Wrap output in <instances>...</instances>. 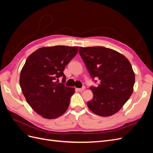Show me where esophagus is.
Returning <instances> with one entry per match:
<instances>
[{
  "mask_svg": "<svg viewBox=\"0 0 153 153\" xmlns=\"http://www.w3.org/2000/svg\"><path fill=\"white\" fill-rule=\"evenodd\" d=\"M84 89H85V87H82V88H78V89H77V90H78V91H80V92L83 91Z\"/></svg>",
  "mask_w": 153,
  "mask_h": 153,
  "instance_id": "34e87169",
  "label": "esophagus"
}]
</instances>
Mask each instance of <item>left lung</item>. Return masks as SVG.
I'll use <instances>...</instances> for the list:
<instances>
[{"label":"left lung","instance_id":"1","mask_svg":"<svg viewBox=\"0 0 153 153\" xmlns=\"http://www.w3.org/2000/svg\"><path fill=\"white\" fill-rule=\"evenodd\" d=\"M79 53L91 77L100 80L98 87H90L94 97L87 106L100 116L117 113L133 91L135 77L130 62L117 51L103 47H80Z\"/></svg>","mask_w":153,"mask_h":153}]
</instances>
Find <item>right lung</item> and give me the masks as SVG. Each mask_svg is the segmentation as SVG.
Segmentation results:
<instances>
[{"instance_id":"right-lung-1","label":"right lung","mask_w":153,"mask_h":153,"mask_svg":"<svg viewBox=\"0 0 153 153\" xmlns=\"http://www.w3.org/2000/svg\"><path fill=\"white\" fill-rule=\"evenodd\" d=\"M78 50V47H46L27 59L20 73V85L27 102L43 118H57L67 110L75 89L64 85L63 71ZM59 77L62 83L56 82Z\"/></svg>"}]
</instances>
